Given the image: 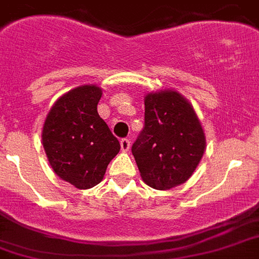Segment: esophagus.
Here are the masks:
<instances>
[{
	"label": "esophagus",
	"mask_w": 259,
	"mask_h": 259,
	"mask_svg": "<svg viewBox=\"0 0 259 259\" xmlns=\"http://www.w3.org/2000/svg\"><path fill=\"white\" fill-rule=\"evenodd\" d=\"M121 149L123 152H127L130 149V141L127 138H122L121 140Z\"/></svg>",
	"instance_id": "esophagus-1"
}]
</instances>
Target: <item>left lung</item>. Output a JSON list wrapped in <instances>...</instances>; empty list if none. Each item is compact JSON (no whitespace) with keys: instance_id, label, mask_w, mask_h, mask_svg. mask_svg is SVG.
I'll use <instances>...</instances> for the list:
<instances>
[{"instance_id":"8db88e82","label":"left lung","mask_w":259,"mask_h":259,"mask_svg":"<svg viewBox=\"0 0 259 259\" xmlns=\"http://www.w3.org/2000/svg\"><path fill=\"white\" fill-rule=\"evenodd\" d=\"M145 126L132 147L140 175L148 186L168 190L182 185L200 164L206 137L194 107L175 90L144 98Z\"/></svg>"}]
</instances>
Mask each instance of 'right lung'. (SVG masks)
<instances>
[{
    "label": "right lung",
    "mask_w": 259,
    "mask_h": 259,
    "mask_svg": "<svg viewBox=\"0 0 259 259\" xmlns=\"http://www.w3.org/2000/svg\"><path fill=\"white\" fill-rule=\"evenodd\" d=\"M102 94L96 84L73 88L57 99L43 123L42 144L51 168L81 190L103 181L108 163L121 149L98 114Z\"/></svg>",
    "instance_id": "add662e5"
}]
</instances>
